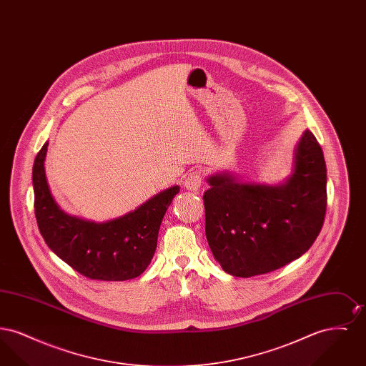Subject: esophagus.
Masks as SVG:
<instances>
[{
    "instance_id": "esophagus-1",
    "label": "esophagus",
    "mask_w": 366,
    "mask_h": 366,
    "mask_svg": "<svg viewBox=\"0 0 366 366\" xmlns=\"http://www.w3.org/2000/svg\"><path fill=\"white\" fill-rule=\"evenodd\" d=\"M202 181H203L202 174L199 172H193V173H189L185 177L184 187L189 191H199L200 187H202Z\"/></svg>"
}]
</instances>
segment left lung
Masks as SVG:
<instances>
[{"mask_svg":"<svg viewBox=\"0 0 366 366\" xmlns=\"http://www.w3.org/2000/svg\"><path fill=\"white\" fill-rule=\"evenodd\" d=\"M206 237L222 269L252 277L280 269L313 245L327 209V166L322 149L305 130L294 170L282 184L240 182L229 173L207 178Z\"/></svg>","mask_w":366,"mask_h":366,"instance_id":"left-lung-1","label":"left lung"}]
</instances>
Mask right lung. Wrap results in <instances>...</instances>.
I'll return each mask as SVG.
<instances>
[{
	"label": "right lung",
	"instance_id": "obj_1",
	"mask_svg": "<svg viewBox=\"0 0 366 366\" xmlns=\"http://www.w3.org/2000/svg\"><path fill=\"white\" fill-rule=\"evenodd\" d=\"M46 151L48 142L33 166L35 218L45 243L87 279L124 281L139 277L154 258L162 219L179 187L157 193L123 217L96 224L69 215L59 207L45 174Z\"/></svg>",
	"mask_w": 366,
	"mask_h": 366
}]
</instances>
